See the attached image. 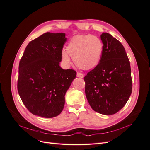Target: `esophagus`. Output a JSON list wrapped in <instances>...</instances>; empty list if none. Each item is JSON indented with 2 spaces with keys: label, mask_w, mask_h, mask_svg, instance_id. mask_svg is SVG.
Instances as JSON below:
<instances>
[{
  "label": "esophagus",
  "mask_w": 150,
  "mask_h": 150,
  "mask_svg": "<svg viewBox=\"0 0 150 150\" xmlns=\"http://www.w3.org/2000/svg\"><path fill=\"white\" fill-rule=\"evenodd\" d=\"M76 76L77 77H79V78H84V75L82 73H80V72H77L76 74Z\"/></svg>",
  "instance_id": "34e87169"
}]
</instances>
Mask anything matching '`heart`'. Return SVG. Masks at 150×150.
Returning <instances> with one entry per match:
<instances>
[{
    "label": "heart",
    "instance_id": "obj_1",
    "mask_svg": "<svg viewBox=\"0 0 150 150\" xmlns=\"http://www.w3.org/2000/svg\"><path fill=\"white\" fill-rule=\"evenodd\" d=\"M103 50V42L99 36L76 35L69 40L66 51L62 52V59L65 63H69L70 56L79 69L90 70L99 64Z\"/></svg>",
    "mask_w": 150,
    "mask_h": 150
}]
</instances>
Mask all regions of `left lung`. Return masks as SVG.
Returning <instances> with one entry per match:
<instances>
[{
  "mask_svg": "<svg viewBox=\"0 0 150 150\" xmlns=\"http://www.w3.org/2000/svg\"><path fill=\"white\" fill-rule=\"evenodd\" d=\"M104 44L99 64L84 78L85 92L93 110L104 115L118 112L132 90L131 68L125 49L111 35L102 33Z\"/></svg>",
  "mask_w": 150,
  "mask_h": 150,
  "instance_id": "obj_1",
  "label": "left lung"
}]
</instances>
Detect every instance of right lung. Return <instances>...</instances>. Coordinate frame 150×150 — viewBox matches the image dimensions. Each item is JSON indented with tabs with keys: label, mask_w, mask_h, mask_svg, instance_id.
<instances>
[{
	"label": "right lung",
	"mask_w": 150,
	"mask_h": 150,
	"mask_svg": "<svg viewBox=\"0 0 150 150\" xmlns=\"http://www.w3.org/2000/svg\"><path fill=\"white\" fill-rule=\"evenodd\" d=\"M65 33L47 32L30 41L20 61L17 89L27 109L44 118L59 115L66 91L76 76L74 69L59 66Z\"/></svg>",
	"instance_id": "obj_1"
}]
</instances>
